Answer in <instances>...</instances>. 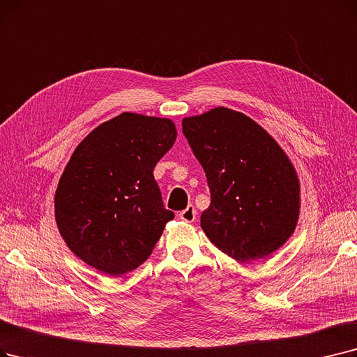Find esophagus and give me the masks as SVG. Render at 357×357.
I'll list each match as a JSON object with an SVG mask.
<instances>
[{"mask_svg":"<svg viewBox=\"0 0 357 357\" xmlns=\"http://www.w3.org/2000/svg\"><path fill=\"white\" fill-rule=\"evenodd\" d=\"M179 219L183 220V222H194L197 219V211H195V207L194 206H188L185 210H182L179 213Z\"/></svg>","mask_w":357,"mask_h":357,"instance_id":"obj_1","label":"esophagus"}]
</instances>
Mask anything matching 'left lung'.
I'll return each instance as SVG.
<instances>
[{"instance_id": "left-lung-1", "label": "left lung", "mask_w": 357, "mask_h": 357, "mask_svg": "<svg viewBox=\"0 0 357 357\" xmlns=\"http://www.w3.org/2000/svg\"><path fill=\"white\" fill-rule=\"evenodd\" d=\"M211 194L201 227L239 262L266 258L293 235L301 213L296 169L250 116L219 106L182 119Z\"/></svg>"}]
</instances>
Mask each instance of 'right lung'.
Segmentation results:
<instances>
[{
    "label": "right lung",
    "mask_w": 357,
    "mask_h": 357,
    "mask_svg": "<svg viewBox=\"0 0 357 357\" xmlns=\"http://www.w3.org/2000/svg\"><path fill=\"white\" fill-rule=\"evenodd\" d=\"M176 134L172 119L123 112L75 147L55 191V220L87 266L118 277L150 257L175 217L163 206L153 169Z\"/></svg>",
    "instance_id": "1"
}]
</instances>
